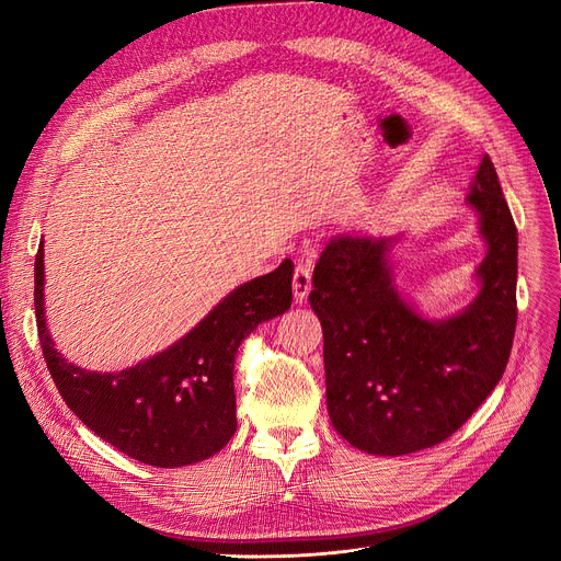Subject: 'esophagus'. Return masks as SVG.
Here are the masks:
<instances>
[{
    "mask_svg": "<svg viewBox=\"0 0 561 561\" xmlns=\"http://www.w3.org/2000/svg\"><path fill=\"white\" fill-rule=\"evenodd\" d=\"M311 290V268L307 263H298L296 273H293V296L296 302H305Z\"/></svg>",
    "mask_w": 561,
    "mask_h": 561,
    "instance_id": "1",
    "label": "esophagus"
}]
</instances>
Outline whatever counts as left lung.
Wrapping results in <instances>:
<instances>
[{
	"instance_id": "left-lung-1",
	"label": "left lung",
	"mask_w": 561,
	"mask_h": 561,
	"mask_svg": "<svg viewBox=\"0 0 561 561\" xmlns=\"http://www.w3.org/2000/svg\"><path fill=\"white\" fill-rule=\"evenodd\" d=\"M466 204L486 245L478 293L461 311L430 318L396 286L400 236H341L322 250L311 309L322 325L334 430L368 455L400 457L453 436L505 373L516 330L518 236L484 154Z\"/></svg>"
}]
</instances>
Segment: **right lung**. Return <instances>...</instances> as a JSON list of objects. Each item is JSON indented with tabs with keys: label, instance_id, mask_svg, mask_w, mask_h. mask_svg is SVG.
I'll return each instance as SVG.
<instances>
[{
	"label": "right lung",
	"instance_id": "1",
	"mask_svg": "<svg viewBox=\"0 0 561 561\" xmlns=\"http://www.w3.org/2000/svg\"><path fill=\"white\" fill-rule=\"evenodd\" d=\"M36 322L54 385L108 446L140 463L180 468L220 453L236 432L233 364L241 343L293 302V261L254 277L206 313L170 347L131 368L100 373L56 350L45 316V248L36 254Z\"/></svg>",
	"mask_w": 561,
	"mask_h": 561
}]
</instances>
